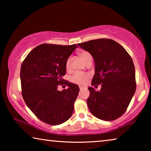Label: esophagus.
<instances>
[{
    "label": "esophagus",
    "mask_w": 151,
    "mask_h": 151,
    "mask_svg": "<svg viewBox=\"0 0 151 151\" xmlns=\"http://www.w3.org/2000/svg\"><path fill=\"white\" fill-rule=\"evenodd\" d=\"M79 88H80V90H82V89H83V87H82V86H79Z\"/></svg>",
    "instance_id": "obj_1"
}]
</instances>
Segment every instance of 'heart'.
<instances>
[{
  "mask_svg": "<svg viewBox=\"0 0 151 151\" xmlns=\"http://www.w3.org/2000/svg\"><path fill=\"white\" fill-rule=\"evenodd\" d=\"M78 55L80 57L85 60V62L88 64L93 60V57L92 55L87 51L81 50L78 52ZM70 63L71 60L70 58H68V60L66 62V68L67 70H69L70 68ZM90 78V75L88 73H76L72 76L70 78V81L72 83L78 84V85H83L87 82V81Z\"/></svg>",
  "mask_w": 151,
  "mask_h": 151,
  "instance_id": "heart-1",
  "label": "heart"
}]
</instances>
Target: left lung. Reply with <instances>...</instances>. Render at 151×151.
<instances>
[{"label": "left lung", "instance_id": "8db88e82", "mask_svg": "<svg viewBox=\"0 0 151 151\" xmlns=\"http://www.w3.org/2000/svg\"><path fill=\"white\" fill-rule=\"evenodd\" d=\"M93 56L95 74L92 85H101L100 91L88 88V109L101 120L111 121L126 112L136 91L133 61L122 46L109 39H99L78 43Z\"/></svg>", "mask_w": 151, "mask_h": 151}]
</instances>
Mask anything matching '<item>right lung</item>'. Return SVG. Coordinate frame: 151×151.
Segmentation results:
<instances>
[{
    "mask_svg": "<svg viewBox=\"0 0 151 151\" xmlns=\"http://www.w3.org/2000/svg\"><path fill=\"white\" fill-rule=\"evenodd\" d=\"M76 45L42 44L30 51L22 63L20 82L22 95L35 115L50 125L62 124L70 119L79 87L62 77L66 62ZM58 84L69 88L57 90Z\"/></svg>",
    "mask_w": 151,
    "mask_h": 151,
    "instance_id": "add662e5",
    "label": "right lung"
}]
</instances>
